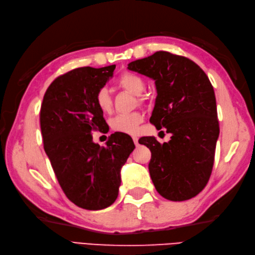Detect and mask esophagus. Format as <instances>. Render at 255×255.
<instances>
[{"instance_id": "obj_1", "label": "esophagus", "mask_w": 255, "mask_h": 255, "mask_svg": "<svg viewBox=\"0 0 255 255\" xmlns=\"http://www.w3.org/2000/svg\"><path fill=\"white\" fill-rule=\"evenodd\" d=\"M132 138H133V141H134V143H135L136 145H138V138H137L136 136H133Z\"/></svg>"}]
</instances>
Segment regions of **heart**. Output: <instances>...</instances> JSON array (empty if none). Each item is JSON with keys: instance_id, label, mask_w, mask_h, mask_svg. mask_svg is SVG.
Returning a JSON list of instances; mask_svg holds the SVG:
<instances>
[{"instance_id": "b5f03b06", "label": "heart", "mask_w": 255, "mask_h": 255, "mask_svg": "<svg viewBox=\"0 0 255 255\" xmlns=\"http://www.w3.org/2000/svg\"><path fill=\"white\" fill-rule=\"evenodd\" d=\"M119 87L132 92L135 96H140L144 90V81L136 73L126 71L117 79ZM95 103L98 109L104 114H109L113 109V100L110 91L106 88H100L95 96ZM143 121V115L139 112L117 115L111 120V128L115 132L134 135L137 133L138 127Z\"/></svg>"}]
</instances>
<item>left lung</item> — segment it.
Masks as SVG:
<instances>
[{
    "mask_svg": "<svg viewBox=\"0 0 255 255\" xmlns=\"http://www.w3.org/2000/svg\"><path fill=\"white\" fill-rule=\"evenodd\" d=\"M128 70L155 81L157 97L150 122L171 140L141 137L151 151L149 171L158 194L170 201L196 197L212 174L219 136L217 106L205 72L189 58L166 51L137 59Z\"/></svg>",
    "mask_w": 255,
    "mask_h": 255,
    "instance_id": "1",
    "label": "left lung"
}]
</instances>
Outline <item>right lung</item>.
<instances>
[{"label": "right lung", "instance_id": "obj_1", "mask_svg": "<svg viewBox=\"0 0 255 255\" xmlns=\"http://www.w3.org/2000/svg\"><path fill=\"white\" fill-rule=\"evenodd\" d=\"M116 65L82 67L54 80L43 97L40 128L43 148L66 197L79 207L98 211L118 197L120 170L135 144L115 133L106 146L92 141L91 132L106 126L95 103L96 92L112 78Z\"/></svg>", "mask_w": 255, "mask_h": 255}]
</instances>
